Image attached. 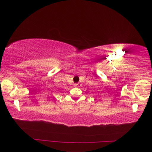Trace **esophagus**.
<instances>
[{
    "instance_id": "obj_1",
    "label": "esophagus",
    "mask_w": 152,
    "mask_h": 152,
    "mask_svg": "<svg viewBox=\"0 0 152 152\" xmlns=\"http://www.w3.org/2000/svg\"><path fill=\"white\" fill-rule=\"evenodd\" d=\"M74 86H75V87H78V83H75V84H74Z\"/></svg>"
}]
</instances>
